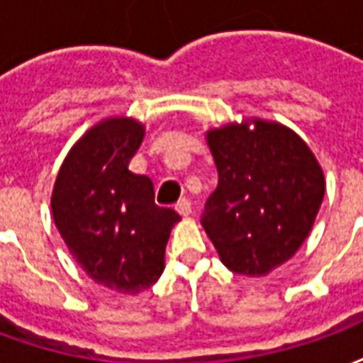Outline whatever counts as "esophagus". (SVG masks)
<instances>
[{
  "label": "esophagus",
  "mask_w": 363,
  "mask_h": 363,
  "mask_svg": "<svg viewBox=\"0 0 363 363\" xmlns=\"http://www.w3.org/2000/svg\"><path fill=\"white\" fill-rule=\"evenodd\" d=\"M174 210H177V213H179V216H182V218H189L190 213H192L190 200H186V198L179 200V202H177V206H174Z\"/></svg>",
  "instance_id": "1"
}]
</instances>
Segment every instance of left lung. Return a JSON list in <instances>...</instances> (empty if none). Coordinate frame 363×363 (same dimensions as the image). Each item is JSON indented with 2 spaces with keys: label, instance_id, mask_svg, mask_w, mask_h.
Masks as SVG:
<instances>
[{
  "label": "left lung",
  "instance_id": "obj_1",
  "mask_svg": "<svg viewBox=\"0 0 363 363\" xmlns=\"http://www.w3.org/2000/svg\"><path fill=\"white\" fill-rule=\"evenodd\" d=\"M218 169L202 228L235 274L267 276L309 235L325 196L311 147L280 122L245 118L206 132Z\"/></svg>",
  "mask_w": 363,
  "mask_h": 363
}]
</instances>
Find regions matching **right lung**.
Returning a JSON list of instances; mask_svg holds the SVG:
<instances>
[{
  "instance_id": "add662e5",
  "label": "right lung",
  "mask_w": 363,
  "mask_h": 363,
  "mask_svg": "<svg viewBox=\"0 0 363 363\" xmlns=\"http://www.w3.org/2000/svg\"><path fill=\"white\" fill-rule=\"evenodd\" d=\"M145 126L112 116L74 143L52 190V216L75 262L91 280L138 296L159 280L165 247L181 216L155 204L153 182L128 169Z\"/></svg>"
}]
</instances>
